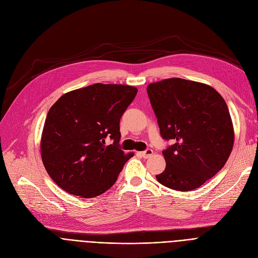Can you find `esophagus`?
Masks as SVG:
<instances>
[{
	"instance_id": "obj_1",
	"label": "esophagus",
	"mask_w": 258,
	"mask_h": 258,
	"mask_svg": "<svg viewBox=\"0 0 258 258\" xmlns=\"http://www.w3.org/2000/svg\"><path fill=\"white\" fill-rule=\"evenodd\" d=\"M141 157H143V158H145V159H147V158H150V157H152L153 156V154H154V152H153V150H146V151H144V152H140V153H138Z\"/></svg>"
}]
</instances>
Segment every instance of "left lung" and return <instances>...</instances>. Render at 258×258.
Returning a JSON list of instances; mask_svg holds the SVG:
<instances>
[{"mask_svg": "<svg viewBox=\"0 0 258 258\" xmlns=\"http://www.w3.org/2000/svg\"><path fill=\"white\" fill-rule=\"evenodd\" d=\"M161 136L174 144L163 151L159 183L189 191L218 173L232 152L234 128L222 95L212 87L182 78L147 86Z\"/></svg>", "mask_w": 258, "mask_h": 258, "instance_id": "1", "label": "left lung"}]
</instances>
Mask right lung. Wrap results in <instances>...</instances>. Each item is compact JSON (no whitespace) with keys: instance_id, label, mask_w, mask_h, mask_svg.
Returning <instances> with one entry per match:
<instances>
[{"instance_id":"add662e5","label":"right lung","mask_w":258,"mask_h":258,"mask_svg":"<svg viewBox=\"0 0 258 258\" xmlns=\"http://www.w3.org/2000/svg\"><path fill=\"white\" fill-rule=\"evenodd\" d=\"M138 90L95 84L63 94L48 112L40 156L51 177L68 194L95 198L116 182L134 153L118 147L119 122ZM110 138L113 143L106 146Z\"/></svg>"}]
</instances>
